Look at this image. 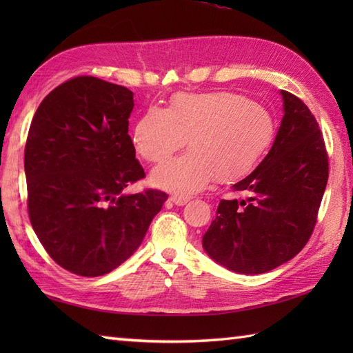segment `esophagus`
Returning a JSON list of instances; mask_svg holds the SVG:
<instances>
[{
	"instance_id": "esophagus-1",
	"label": "esophagus",
	"mask_w": 353,
	"mask_h": 353,
	"mask_svg": "<svg viewBox=\"0 0 353 353\" xmlns=\"http://www.w3.org/2000/svg\"><path fill=\"white\" fill-rule=\"evenodd\" d=\"M172 203L174 205H177V206H183V205H186L188 203V201L191 200V197H183V196H171V199H170Z\"/></svg>"
}]
</instances>
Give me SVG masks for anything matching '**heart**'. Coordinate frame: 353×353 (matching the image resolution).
<instances>
[{
	"label": "heart",
	"instance_id": "heart-1",
	"mask_svg": "<svg viewBox=\"0 0 353 353\" xmlns=\"http://www.w3.org/2000/svg\"><path fill=\"white\" fill-rule=\"evenodd\" d=\"M276 137L273 115L249 97L229 92L176 94L167 110L150 108L134 124L133 145L148 163H162L188 139L190 152L152 174L176 196L196 192L215 177L232 183L253 171Z\"/></svg>",
	"mask_w": 353,
	"mask_h": 353
}]
</instances>
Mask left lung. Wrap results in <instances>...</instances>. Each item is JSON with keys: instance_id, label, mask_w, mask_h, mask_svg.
<instances>
[{"instance_id": "obj_1", "label": "left lung", "mask_w": 353, "mask_h": 353, "mask_svg": "<svg viewBox=\"0 0 353 353\" xmlns=\"http://www.w3.org/2000/svg\"><path fill=\"white\" fill-rule=\"evenodd\" d=\"M273 147L232 186L203 235V249L232 272L261 274L301 252L316 228L329 177L323 134L308 106L288 91Z\"/></svg>"}]
</instances>
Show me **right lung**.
Wrapping results in <instances>:
<instances>
[{"label": "right lung", "instance_id": "right-lung-1", "mask_svg": "<svg viewBox=\"0 0 353 353\" xmlns=\"http://www.w3.org/2000/svg\"><path fill=\"white\" fill-rule=\"evenodd\" d=\"M133 92L79 76L45 97L24 152L30 223L68 272L103 276L130 256L168 196L123 190L145 177L129 137Z\"/></svg>", "mask_w": 353, "mask_h": 353}]
</instances>
